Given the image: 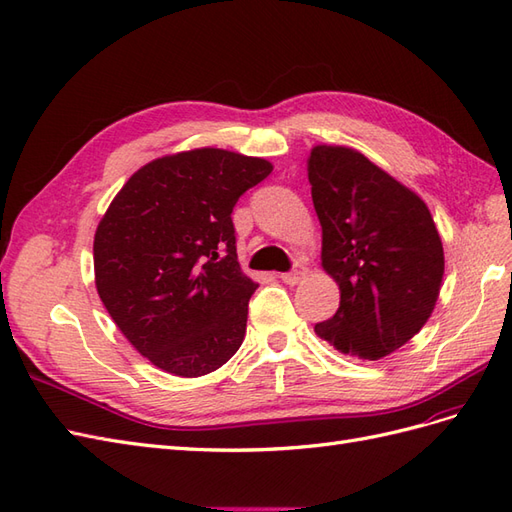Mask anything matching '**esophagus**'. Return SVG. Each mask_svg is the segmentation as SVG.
Segmentation results:
<instances>
[{
  "label": "esophagus",
  "instance_id": "obj_1",
  "mask_svg": "<svg viewBox=\"0 0 512 512\" xmlns=\"http://www.w3.org/2000/svg\"><path fill=\"white\" fill-rule=\"evenodd\" d=\"M304 276H306V268H304L302 264H296L289 272L281 274V279H283V283H287V285H296V283H300V281L304 279Z\"/></svg>",
  "mask_w": 512,
  "mask_h": 512
}]
</instances>
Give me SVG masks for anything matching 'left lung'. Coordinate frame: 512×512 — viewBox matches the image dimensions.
<instances>
[{
	"label": "left lung",
	"instance_id": "obj_1",
	"mask_svg": "<svg viewBox=\"0 0 512 512\" xmlns=\"http://www.w3.org/2000/svg\"><path fill=\"white\" fill-rule=\"evenodd\" d=\"M309 182L321 264L341 289L337 313L315 332L343 354L384 358L433 313L444 276L440 233L425 201L352 148H313Z\"/></svg>",
	"mask_w": 512,
	"mask_h": 512
}]
</instances>
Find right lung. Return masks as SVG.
Instances as JSON below:
<instances>
[{
  "mask_svg": "<svg viewBox=\"0 0 512 512\" xmlns=\"http://www.w3.org/2000/svg\"><path fill=\"white\" fill-rule=\"evenodd\" d=\"M264 158L201 148L130 175L94 236L98 296L124 337L158 369L216 371L238 352L248 300L231 212L266 180Z\"/></svg>",
  "mask_w": 512,
  "mask_h": 512,
  "instance_id": "1",
  "label": "right lung"
}]
</instances>
